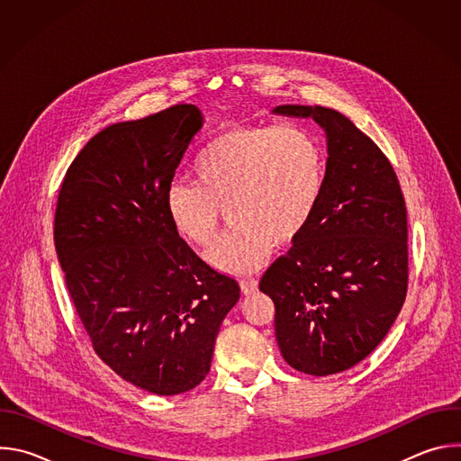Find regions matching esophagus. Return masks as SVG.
I'll return each instance as SVG.
<instances>
[{
    "label": "esophagus",
    "mask_w": 461,
    "mask_h": 461,
    "mask_svg": "<svg viewBox=\"0 0 461 461\" xmlns=\"http://www.w3.org/2000/svg\"><path fill=\"white\" fill-rule=\"evenodd\" d=\"M240 290L244 295H251L258 290V281L253 279V277H248V279H242L240 281Z\"/></svg>",
    "instance_id": "34e87169"
}]
</instances>
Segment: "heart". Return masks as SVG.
<instances>
[{
	"instance_id": "heart-1",
	"label": "heart",
	"mask_w": 461,
	"mask_h": 461,
	"mask_svg": "<svg viewBox=\"0 0 461 461\" xmlns=\"http://www.w3.org/2000/svg\"><path fill=\"white\" fill-rule=\"evenodd\" d=\"M194 184L166 189L173 230L210 248L224 212L233 228L208 260L226 274L258 270L274 242L295 240L310 224L324 191L326 162L317 137L301 123L237 125L210 140L193 162Z\"/></svg>"
}]
</instances>
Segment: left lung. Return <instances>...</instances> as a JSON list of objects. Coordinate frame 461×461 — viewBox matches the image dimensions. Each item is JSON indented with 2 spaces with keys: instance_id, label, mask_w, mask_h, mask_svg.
Masks as SVG:
<instances>
[{
  "instance_id": "left-lung-1",
  "label": "left lung",
  "mask_w": 461,
  "mask_h": 461,
  "mask_svg": "<svg viewBox=\"0 0 461 461\" xmlns=\"http://www.w3.org/2000/svg\"><path fill=\"white\" fill-rule=\"evenodd\" d=\"M312 116L328 139L321 203L258 288L276 304L285 361L330 375L363 361L396 321L409 286L407 208L390 160L345 114L321 105H279Z\"/></svg>"
}]
</instances>
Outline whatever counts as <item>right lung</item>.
<instances>
[{
    "label": "right lung",
    "instance_id": "right-lung-1",
    "mask_svg": "<svg viewBox=\"0 0 461 461\" xmlns=\"http://www.w3.org/2000/svg\"><path fill=\"white\" fill-rule=\"evenodd\" d=\"M199 107L171 105L95 135L61 182L54 246L96 356L122 379L175 396L210 372L219 328L240 297L173 230L166 189Z\"/></svg>",
    "mask_w": 461,
    "mask_h": 461
}]
</instances>
